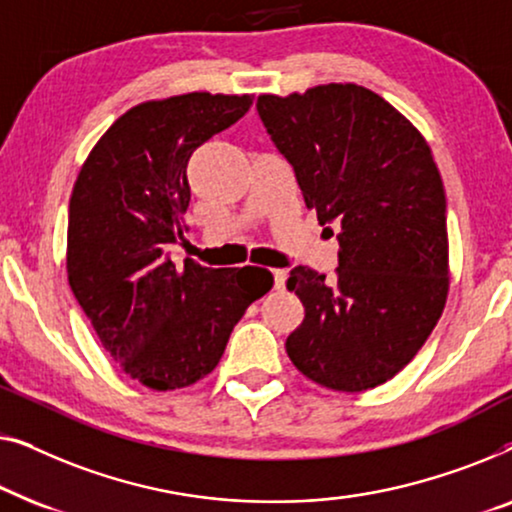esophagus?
Instances as JSON below:
<instances>
[{
    "mask_svg": "<svg viewBox=\"0 0 512 512\" xmlns=\"http://www.w3.org/2000/svg\"><path fill=\"white\" fill-rule=\"evenodd\" d=\"M285 280H287L285 269H273V287H276V290H283Z\"/></svg>",
    "mask_w": 512,
    "mask_h": 512,
    "instance_id": "esophagus-1",
    "label": "esophagus"
}]
</instances>
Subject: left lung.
<instances>
[{"instance_id":"obj_1","label":"left lung","mask_w":512,"mask_h":512,"mask_svg":"<svg viewBox=\"0 0 512 512\" xmlns=\"http://www.w3.org/2000/svg\"><path fill=\"white\" fill-rule=\"evenodd\" d=\"M257 113L308 211L338 227L336 278L306 266L287 278L306 308L287 355L329 390L383 385L417 355L448 297L445 190L427 141L352 83L262 95Z\"/></svg>"}]
</instances>
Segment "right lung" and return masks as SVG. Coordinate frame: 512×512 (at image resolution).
Segmentation results:
<instances>
[{
	"label": "right lung",
	"instance_id": "1",
	"mask_svg": "<svg viewBox=\"0 0 512 512\" xmlns=\"http://www.w3.org/2000/svg\"><path fill=\"white\" fill-rule=\"evenodd\" d=\"M253 97L190 95L118 118L76 178L67 271L74 297L113 362L150 390H178L218 366L246 308L273 287L259 266L171 262L190 206L187 162L232 127Z\"/></svg>",
	"mask_w": 512,
	"mask_h": 512
}]
</instances>
